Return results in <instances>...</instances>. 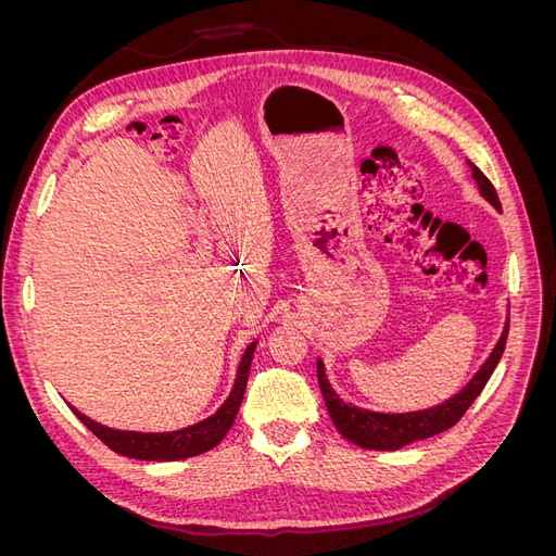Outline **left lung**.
Wrapping results in <instances>:
<instances>
[{"label": "left lung", "instance_id": "8db88e82", "mask_svg": "<svg viewBox=\"0 0 556 556\" xmlns=\"http://www.w3.org/2000/svg\"><path fill=\"white\" fill-rule=\"evenodd\" d=\"M468 164H470V172H473V178L478 182L482 197L490 201L492 206L501 208V201H498V194L494 190L492 180L486 178L473 162H468ZM508 329H510V323L506 325V329H503L501 341L496 343L490 359L482 364L478 376L470 380L457 396H452L450 401L441 403V406L429 408V410H419V413L382 415V413H371V410H362L357 406H350V403L336 396V392L327 382L323 362H317L319 392H323V396H325L327 410L333 419L336 429H339L348 441H352L355 445H362V447H368V450H399L408 443L431 439V435L454 427L464 417V413L470 408V403L480 396L486 380H490V376L494 374L503 350H506Z\"/></svg>", "mask_w": 556, "mask_h": 556}]
</instances>
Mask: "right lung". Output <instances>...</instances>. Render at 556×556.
<instances>
[{"mask_svg":"<svg viewBox=\"0 0 556 556\" xmlns=\"http://www.w3.org/2000/svg\"><path fill=\"white\" fill-rule=\"evenodd\" d=\"M252 352H255V343H250L245 348L243 359L239 364L237 382H233V390H231L229 399L223 403V408L194 427L172 431V433L117 431V429H109L99 422H92L90 417H86L78 410H74V413L80 422L97 435L99 441L109 445L113 452L123 454V457L146 459V462H174V459L197 457V454L206 452L220 443L225 439V433L231 429L233 419H237V413L241 408V401L245 394Z\"/></svg>","mask_w":556,"mask_h":556,"instance_id":"obj_1","label":"right lung"}]
</instances>
